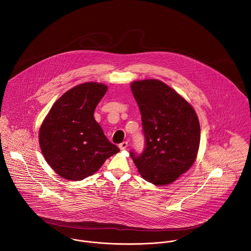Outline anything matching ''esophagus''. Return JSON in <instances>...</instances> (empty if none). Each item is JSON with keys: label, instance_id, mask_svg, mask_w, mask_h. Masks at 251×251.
Listing matches in <instances>:
<instances>
[{"label": "esophagus", "instance_id": "34e87169", "mask_svg": "<svg viewBox=\"0 0 251 251\" xmlns=\"http://www.w3.org/2000/svg\"><path fill=\"white\" fill-rule=\"evenodd\" d=\"M127 146H128V142L127 141H123V142H121L120 144H119V148H120V150H125L126 148H127Z\"/></svg>", "mask_w": 251, "mask_h": 251}]
</instances>
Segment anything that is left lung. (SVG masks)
Returning <instances> with one entry per match:
<instances>
[{
	"instance_id": "obj_1",
	"label": "left lung",
	"mask_w": 251,
	"mask_h": 251,
	"mask_svg": "<svg viewBox=\"0 0 251 251\" xmlns=\"http://www.w3.org/2000/svg\"><path fill=\"white\" fill-rule=\"evenodd\" d=\"M132 93L139 107L145 148L130 154L141 176L166 185L185 173L197 157L200 122L193 107L172 88L156 79L135 81Z\"/></svg>"
}]
</instances>
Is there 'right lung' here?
<instances>
[{
    "instance_id": "obj_1",
    "label": "right lung",
    "mask_w": 251,
    "mask_h": 251,
    "mask_svg": "<svg viewBox=\"0 0 251 251\" xmlns=\"http://www.w3.org/2000/svg\"><path fill=\"white\" fill-rule=\"evenodd\" d=\"M107 89L97 82L75 86L53 104L41 125V151L53 171L64 178L82 180L119 152L94 117Z\"/></svg>"
}]
</instances>
